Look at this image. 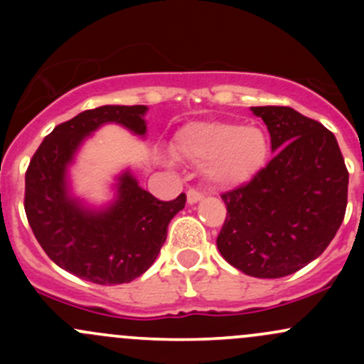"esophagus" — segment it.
<instances>
[{
    "mask_svg": "<svg viewBox=\"0 0 364 364\" xmlns=\"http://www.w3.org/2000/svg\"><path fill=\"white\" fill-rule=\"evenodd\" d=\"M203 193L199 192V190L197 188H190L188 192H186V199H188V203L190 204H196V203H199L200 199H203Z\"/></svg>",
    "mask_w": 364,
    "mask_h": 364,
    "instance_id": "1",
    "label": "esophagus"
}]
</instances>
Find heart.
I'll list each match as a JSON object with an SVG mask.
<instances>
[{"label":"heart","instance_id":"obj_1","mask_svg":"<svg viewBox=\"0 0 364 364\" xmlns=\"http://www.w3.org/2000/svg\"><path fill=\"white\" fill-rule=\"evenodd\" d=\"M174 151L179 159L203 165L211 185L247 183L266 164L267 137L257 127L230 123H190L178 132Z\"/></svg>","mask_w":364,"mask_h":364}]
</instances>
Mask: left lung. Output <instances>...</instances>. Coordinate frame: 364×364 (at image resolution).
Instances as JSON below:
<instances>
[{
  "instance_id": "left-lung-1",
  "label": "left lung",
  "mask_w": 364,
  "mask_h": 364,
  "mask_svg": "<svg viewBox=\"0 0 364 364\" xmlns=\"http://www.w3.org/2000/svg\"><path fill=\"white\" fill-rule=\"evenodd\" d=\"M274 156L245 185L222 193L216 237L223 259L255 278L296 273L328 248L347 208L348 171L336 137L291 107H252Z\"/></svg>"
}]
</instances>
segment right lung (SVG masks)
Here are the masks:
<instances>
[{
    "label": "right lung",
    "instance_id": "obj_1",
    "mask_svg": "<svg viewBox=\"0 0 364 364\" xmlns=\"http://www.w3.org/2000/svg\"><path fill=\"white\" fill-rule=\"evenodd\" d=\"M146 105H102L58 124L40 144L26 171L24 209L43 252L61 269L98 285L128 284L159 257L168 222L186 196L159 200L130 172L117 179L109 208L91 211L68 193L67 167L86 135L104 123L146 134Z\"/></svg>",
    "mask_w": 364,
    "mask_h": 364
}]
</instances>
